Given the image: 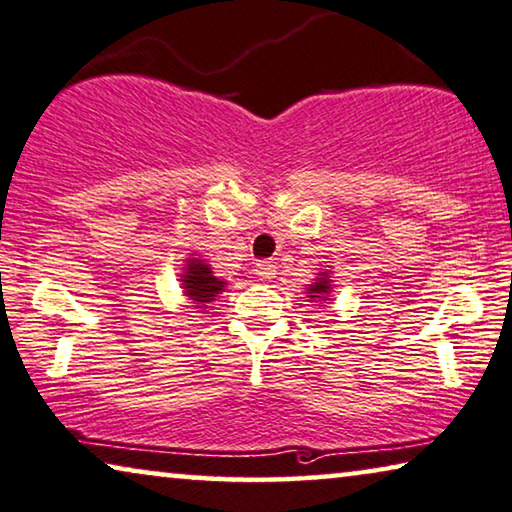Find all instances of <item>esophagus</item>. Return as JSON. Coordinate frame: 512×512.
Instances as JSON below:
<instances>
[{
    "label": "esophagus",
    "instance_id": "esophagus-1",
    "mask_svg": "<svg viewBox=\"0 0 512 512\" xmlns=\"http://www.w3.org/2000/svg\"><path fill=\"white\" fill-rule=\"evenodd\" d=\"M255 276L259 280H271L273 276H276V264H273V262H257Z\"/></svg>",
    "mask_w": 512,
    "mask_h": 512
}]
</instances>
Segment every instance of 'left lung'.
<instances>
[{
	"mask_svg": "<svg viewBox=\"0 0 512 512\" xmlns=\"http://www.w3.org/2000/svg\"><path fill=\"white\" fill-rule=\"evenodd\" d=\"M333 273L331 271H319L315 273V280L312 285L305 287V294L312 303H331L333 294Z\"/></svg>",
	"mask_w": 512,
	"mask_h": 512,
	"instance_id": "8db88e82",
	"label": "left lung"
}]
</instances>
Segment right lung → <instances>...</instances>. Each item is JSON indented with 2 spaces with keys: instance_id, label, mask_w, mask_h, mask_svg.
<instances>
[{
  "instance_id": "right-lung-1",
  "label": "right lung",
  "mask_w": 512,
  "mask_h": 512,
  "mask_svg": "<svg viewBox=\"0 0 512 512\" xmlns=\"http://www.w3.org/2000/svg\"><path fill=\"white\" fill-rule=\"evenodd\" d=\"M181 294L195 305V308H207L209 303H216L218 294L225 292L227 282L220 280L216 273H213L211 264L200 255H188L183 259L181 273Z\"/></svg>"
}]
</instances>
